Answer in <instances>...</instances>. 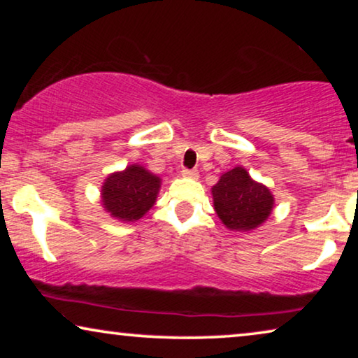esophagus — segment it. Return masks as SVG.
Listing matches in <instances>:
<instances>
[{"instance_id": "obj_1", "label": "esophagus", "mask_w": 358, "mask_h": 358, "mask_svg": "<svg viewBox=\"0 0 358 358\" xmlns=\"http://www.w3.org/2000/svg\"><path fill=\"white\" fill-rule=\"evenodd\" d=\"M182 176L189 179H197L199 178V171L197 169H182Z\"/></svg>"}]
</instances>
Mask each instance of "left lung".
Here are the masks:
<instances>
[{
    "label": "left lung",
    "mask_w": 358,
    "mask_h": 358,
    "mask_svg": "<svg viewBox=\"0 0 358 358\" xmlns=\"http://www.w3.org/2000/svg\"><path fill=\"white\" fill-rule=\"evenodd\" d=\"M212 195L218 218L233 231H251L261 227L273 208L268 187L251 179L241 166L222 174L212 187Z\"/></svg>",
    "instance_id": "8db88e82"
}]
</instances>
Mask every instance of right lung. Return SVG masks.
Here are the masks:
<instances>
[{"label": "right lung", "instance_id": "right-lung-1", "mask_svg": "<svg viewBox=\"0 0 358 358\" xmlns=\"http://www.w3.org/2000/svg\"><path fill=\"white\" fill-rule=\"evenodd\" d=\"M161 179L140 164L112 173L102 184L101 197L106 212L120 222H136L153 207Z\"/></svg>", "mask_w": 358, "mask_h": 358}]
</instances>
